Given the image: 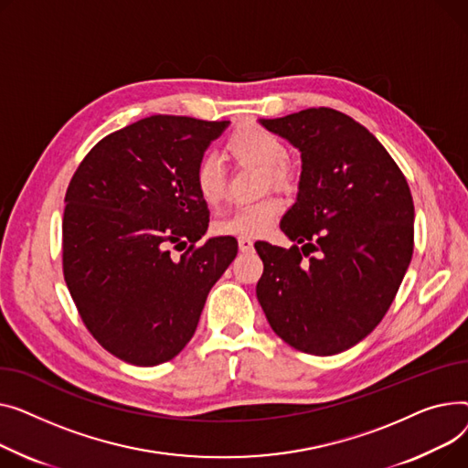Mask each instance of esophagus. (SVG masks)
Returning a JSON list of instances; mask_svg holds the SVG:
<instances>
[{"label":"esophagus","mask_w":468,"mask_h":468,"mask_svg":"<svg viewBox=\"0 0 468 468\" xmlns=\"http://www.w3.org/2000/svg\"><path fill=\"white\" fill-rule=\"evenodd\" d=\"M238 245L241 253H251L253 251V239L250 238H238Z\"/></svg>","instance_id":"esophagus-1"}]
</instances>
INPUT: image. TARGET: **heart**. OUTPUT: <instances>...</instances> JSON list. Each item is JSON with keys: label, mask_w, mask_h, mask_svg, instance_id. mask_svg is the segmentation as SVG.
<instances>
[{"label": "heart", "mask_w": 468, "mask_h": 468, "mask_svg": "<svg viewBox=\"0 0 468 468\" xmlns=\"http://www.w3.org/2000/svg\"><path fill=\"white\" fill-rule=\"evenodd\" d=\"M227 153L245 166L262 170V190L292 192L298 183V174L287 160V147L280 137L257 124L238 126L225 145ZM195 185L200 198L207 206H217L227 195V176L215 158H204L195 170ZM282 213V204L271 198H261L251 204L236 206L215 223V232L223 236L257 238L266 234Z\"/></svg>", "instance_id": "b5f03b06"}]
</instances>
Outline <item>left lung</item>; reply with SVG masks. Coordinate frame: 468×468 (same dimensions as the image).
Segmentation results:
<instances>
[{
  "instance_id": "1",
  "label": "left lung",
  "mask_w": 468,
  "mask_h": 468,
  "mask_svg": "<svg viewBox=\"0 0 468 468\" xmlns=\"http://www.w3.org/2000/svg\"><path fill=\"white\" fill-rule=\"evenodd\" d=\"M261 124L300 151L302 174L280 225L294 245L255 243L264 264L257 298L271 331L294 349L346 351L379 324L410 266L408 181L386 147L336 109L312 107Z\"/></svg>"
}]
</instances>
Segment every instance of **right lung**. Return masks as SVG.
<instances>
[{"label":"right lung","mask_w":468,"mask_h":468,"mask_svg":"<svg viewBox=\"0 0 468 468\" xmlns=\"http://www.w3.org/2000/svg\"><path fill=\"white\" fill-rule=\"evenodd\" d=\"M229 121L153 115L105 135L75 170L62 221V268L98 344L135 367L166 363L195 335L206 298L236 259L232 236L209 238L195 185ZM191 245L179 260L175 249Z\"/></svg>","instance_id":"1"}]
</instances>
